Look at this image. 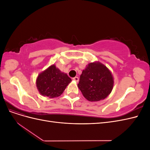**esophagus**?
I'll return each mask as SVG.
<instances>
[{"mask_svg": "<svg viewBox=\"0 0 150 150\" xmlns=\"http://www.w3.org/2000/svg\"><path fill=\"white\" fill-rule=\"evenodd\" d=\"M72 80L76 81V82H78V81H79V78H78V77H74V78H72Z\"/></svg>", "mask_w": 150, "mask_h": 150, "instance_id": "esophagus-1", "label": "esophagus"}]
</instances>
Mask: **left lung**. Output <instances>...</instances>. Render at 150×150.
Returning a JSON list of instances; mask_svg holds the SVG:
<instances>
[{"label": "left lung", "mask_w": 150, "mask_h": 150, "mask_svg": "<svg viewBox=\"0 0 150 150\" xmlns=\"http://www.w3.org/2000/svg\"><path fill=\"white\" fill-rule=\"evenodd\" d=\"M113 78L108 68L100 62H91L80 76L78 88L89 101L105 99L113 88Z\"/></svg>", "instance_id": "1"}]
</instances>
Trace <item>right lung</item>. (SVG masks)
I'll return each instance as SVG.
<instances>
[{"label": "right lung", "mask_w": 150, "mask_h": 150, "mask_svg": "<svg viewBox=\"0 0 150 150\" xmlns=\"http://www.w3.org/2000/svg\"><path fill=\"white\" fill-rule=\"evenodd\" d=\"M71 81L67 74L62 72L55 65H52L39 74L36 86L40 94L54 98L61 96Z\"/></svg>", "instance_id": "right-lung-1"}]
</instances>
